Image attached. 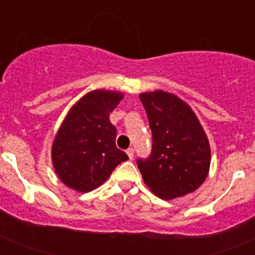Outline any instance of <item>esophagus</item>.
Segmentation results:
<instances>
[{
    "mask_svg": "<svg viewBox=\"0 0 255 255\" xmlns=\"http://www.w3.org/2000/svg\"><path fill=\"white\" fill-rule=\"evenodd\" d=\"M126 152H127V155H128V157H129V160L133 159V148H128Z\"/></svg>",
    "mask_w": 255,
    "mask_h": 255,
    "instance_id": "obj_1",
    "label": "esophagus"
}]
</instances>
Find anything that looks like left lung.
Instances as JSON below:
<instances>
[{
	"label": "left lung",
	"instance_id": "1",
	"mask_svg": "<svg viewBox=\"0 0 255 255\" xmlns=\"http://www.w3.org/2000/svg\"><path fill=\"white\" fill-rule=\"evenodd\" d=\"M152 131V152L137 167L145 185L163 200L200 188L209 173L210 145L200 120L181 98L156 90L140 94Z\"/></svg>",
	"mask_w": 255,
	"mask_h": 255
}]
</instances>
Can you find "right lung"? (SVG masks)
Instances as JSON below:
<instances>
[{"label":"right lung","instance_id":"1","mask_svg":"<svg viewBox=\"0 0 255 255\" xmlns=\"http://www.w3.org/2000/svg\"><path fill=\"white\" fill-rule=\"evenodd\" d=\"M124 98L120 91L94 90L67 112L51 147L55 173L65 185L87 193L96 189L128 156L115 145L110 112Z\"/></svg>","mask_w":255,"mask_h":255}]
</instances>
